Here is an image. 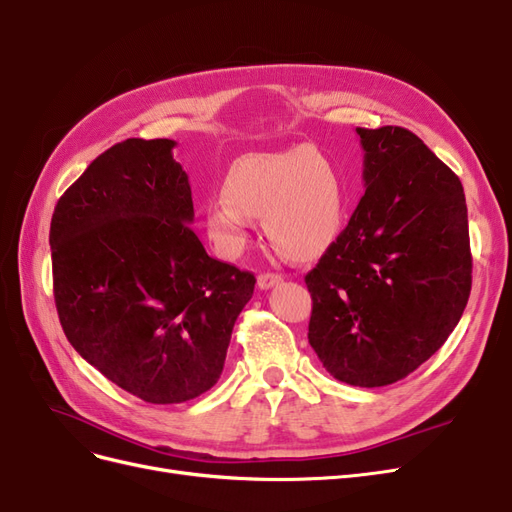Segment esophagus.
<instances>
[{
  "mask_svg": "<svg viewBox=\"0 0 512 512\" xmlns=\"http://www.w3.org/2000/svg\"><path fill=\"white\" fill-rule=\"evenodd\" d=\"M282 280H284V277H282L280 273H260L256 284H258L260 290H269V288H273L275 284H280Z\"/></svg>",
  "mask_w": 512,
  "mask_h": 512,
  "instance_id": "esophagus-1",
  "label": "esophagus"
}]
</instances>
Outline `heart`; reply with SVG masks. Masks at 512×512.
<instances>
[{"label":"heart","mask_w":512,"mask_h":512,"mask_svg":"<svg viewBox=\"0 0 512 512\" xmlns=\"http://www.w3.org/2000/svg\"><path fill=\"white\" fill-rule=\"evenodd\" d=\"M250 218L275 252L309 260L327 250L344 220V188L322 149L301 145L280 153H245L226 170L222 196L205 207V226L218 250L235 258L247 241Z\"/></svg>","instance_id":"1"}]
</instances>
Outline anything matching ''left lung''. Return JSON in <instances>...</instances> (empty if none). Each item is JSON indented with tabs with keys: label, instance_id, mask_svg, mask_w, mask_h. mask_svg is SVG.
<instances>
[{
	"label": "left lung",
	"instance_id": "left-lung-1",
	"mask_svg": "<svg viewBox=\"0 0 512 512\" xmlns=\"http://www.w3.org/2000/svg\"><path fill=\"white\" fill-rule=\"evenodd\" d=\"M365 194L305 275L309 346L352 386L393 384L453 333L472 288L459 177L406 128H356Z\"/></svg>",
	"mask_w": 512,
	"mask_h": 512
}]
</instances>
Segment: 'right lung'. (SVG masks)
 Listing matches in <instances>:
<instances>
[{
	"mask_svg": "<svg viewBox=\"0 0 512 512\" xmlns=\"http://www.w3.org/2000/svg\"><path fill=\"white\" fill-rule=\"evenodd\" d=\"M175 145L128 138L104 151L59 198L49 235L68 342L149 404H181L220 380L256 284L194 235Z\"/></svg>",
	"mask_w": 512,
	"mask_h": 512,
	"instance_id": "1",
	"label": "right lung"
}]
</instances>
